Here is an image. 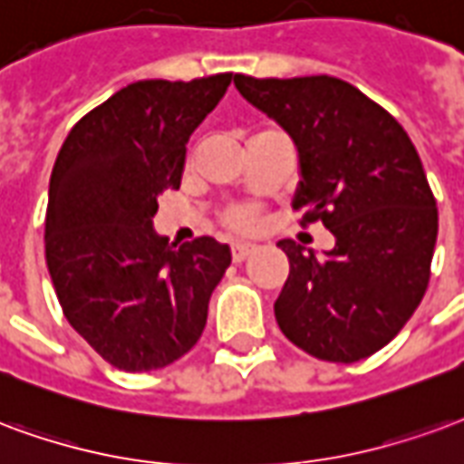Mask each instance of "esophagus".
Listing matches in <instances>:
<instances>
[{"instance_id":"obj_1","label":"esophagus","mask_w":464,"mask_h":464,"mask_svg":"<svg viewBox=\"0 0 464 464\" xmlns=\"http://www.w3.org/2000/svg\"><path fill=\"white\" fill-rule=\"evenodd\" d=\"M255 252V245H245V242H237V245H232V259L235 262H245L246 256Z\"/></svg>"}]
</instances>
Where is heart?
Wrapping results in <instances>:
<instances>
[{"mask_svg":"<svg viewBox=\"0 0 464 464\" xmlns=\"http://www.w3.org/2000/svg\"><path fill=\"white\" fill-rule=\"evenodd\" d=\"M227 225L235 229H249L255 225V212L249 208H235L227 212Z\"/></svg>","mask_w":464,"mask_h":464,"instance_id":"obj_1","label":"heart"}]
</instances>
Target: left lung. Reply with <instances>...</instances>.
Returning a JSON list of instances; mask_svg holds the SVG:
<instances>
[{
	"mask_svg": "<svg viewBox=\"0 0 464 464\" xmlns=\"http://www.w3.org/2000/svg\"><path fill=\"white\" fill-rule=\"evenodd\" d=\"M242 96L289 133L302 180L292 208L336 245L324 256L282 239L289 276L274 316L294 346L353 363L393 341L422 302L438 208L420 155L388 111L334 76L252 79Z\"/></svg>",
	"mask_w": 464,
	"mask_h": 464,
	"instance_id": "left-lung-1",
	"label": "left lung"
}]
</instances>
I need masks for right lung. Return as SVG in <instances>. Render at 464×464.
<instances>
[{"instance_id":"add662e5","label":"right lung","mask_w":464,"mask_h":464,"mask_svg":"<svg viewBox=\"0 0 464 464\" xmlns=\"http://www.w3.org/2000/svg\"><path fill=\"white\" fill-rule=\"evenodd\" d=\"M232 73L135 81L71 128L53 162L46 266L66 319L128 373L170 366L208 324L232 252L212 237L175 246L153 229L158 198L178 190L198 128Z\"/></svg>"}]
</instances>
